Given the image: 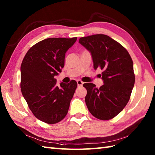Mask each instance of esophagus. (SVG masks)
I'll return each mask as SVG.
<instances>
[{"instance_id":"34e87169","label":"esophagus","mask_w":155,"mask_h":155,"mask_svg":"<svg viewBox=\"0 0 155 155\" xmlns=\"http://www.w3.org/2000/svg\"><path fill=\"white\" fill-rule=\"evenodd\" d=\"M77 84H78V87H81L83 86V82L81 81V80H78L77 81Z\"/></svg>"}]
</instances>
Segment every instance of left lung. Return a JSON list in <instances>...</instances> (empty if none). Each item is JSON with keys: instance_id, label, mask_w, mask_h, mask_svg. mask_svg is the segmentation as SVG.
<instances>
[{"instance_id": "1", "label": "left lung", "mask_w": 155, "mask_h": 155, "mask_svg": "<svg viewBox=\"0 0 155 155\" xmlns=\"http://www.w3.org/2000/svg\"><path fill=\"white\" fill-rule=\"evenodd\" d=\"M78 42L91 53L94 68L103 71L104 84L99 88L93 83L83 84L87 91V107L98 119H111L130 99L135 81L132 58L126 48L107 35L81 37Z\"/></svg>"}]
</instances>
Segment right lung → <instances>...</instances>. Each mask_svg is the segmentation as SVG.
<instances>
[{
    "instance_id": "obj_1",
    "label": "right lung",
    "mask_w": 155,
    "mask_h": 155,
    "mask_svg": "<svg viewBox=\"0 0 155 155\" xmlns=\"http://www.w3.org/2000/svg\"><path fill=\"white\" fill-rule=\"evenodd\" d=\"M77 37L48 38L29 49L21 67V88L23 97L38 119L55 124L67 114L77 83L57 85L54 78L64 65L65 53Z\"/></svg>"
}]
</instances>
